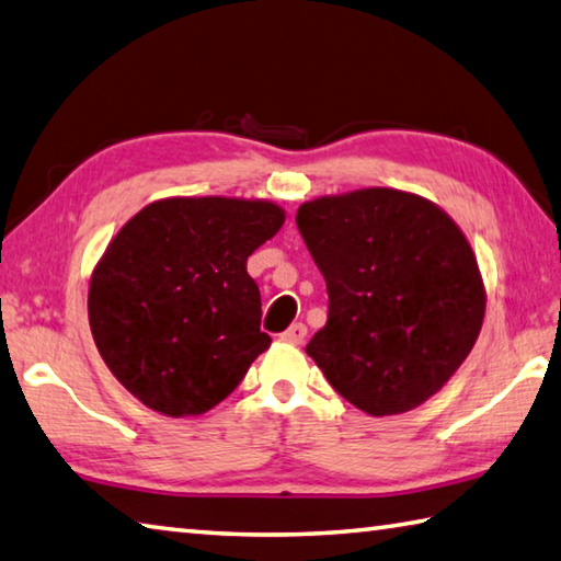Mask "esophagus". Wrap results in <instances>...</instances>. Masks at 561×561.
I'll list each match as a JSON object with an SVG mask.
<instances>
[{"mask_svg": "<svg viewBox=\"0 0 561 561\" xmlns=\"http://www.w3.org/2000/svg\"><path fill=\"white\" fill-rule=\"evenodd\" d=\"M305 336H308V327H305L302 322H295V324L288 327V330L283 332V342H288V344H302Z\"/></svg>", "mask_w": 561, "mask_h": 561, "instance_id": "esophagus-1", "label": "esophagus"}]
</instances>
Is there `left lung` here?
<instances>
[{
  "instance_id": "left-lung-1",
  "label": "left lung",
  "mask_w": 561,
  "mask_h": 561,
  "mask_svg": "<svg viewBox=\"0 0 561 561\" xmlns=\"http://www.w3.org/2000/svg\"><path fill=\"white\" fill-rule=\"evenodd\" d=\"M295 221L330 295L305 352L366 415L425 403L469 356L485 312L477 253L457 221L393 187L310 199Z\"/></svg>"
}]
</instances>
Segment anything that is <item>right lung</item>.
Returning <instances> with one entry per match:
<instances>
[{"label": "right lung", "mask_w": 561, "mask_h": 561, "mask_svg": "<svg viewBox=\"0 0 561 561\" xmlns=\"http://www.w3.org/2000/svg\"><path fill=\"white\" fill-rule=\"evenodd\" d=\"M283 221L271 199L165 197L116 231L90 278V330L146 408L203 415L271 346L247 261Z\"/></svg>", "instance_id": "obj_1"}]
</instances>
